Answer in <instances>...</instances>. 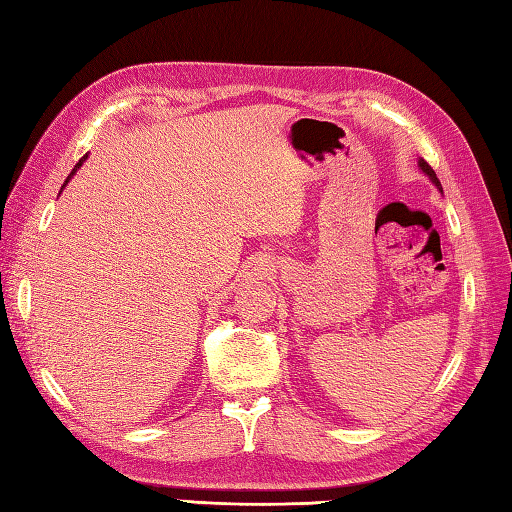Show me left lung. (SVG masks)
Masks as SVG:
<instances>
[{
	"label": "left lung",
	"instance_id": "obj_1",
	"mask_svg": "<svg viewBox=\"0 0 512 512\" xmlns=\"http://www.w3.org/2000/svg\"><path fill=\"white\" fill-rule=\"evenodd\" d=\"M420 167H422V171H424V173H427V176L431 178V182H433V184H436V187H438V189H442V187H440V180H438V176H436V171H433V169H431V165H429V162H427V160H420Z\"/></svg>",
	"mask_w": 512,
	"mask_h": 512
}]
</instances>
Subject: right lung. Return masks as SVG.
I'll list each match as a JSON object with an SVG mask.
<instances>
[{
    "instance_id": "obj_1",
    "label": "right lung",
    "mask_w": 512,
    "mask_h": 512,
    "mask_svg": "<svg viewBox=\"0 0 512 512\" xmlns=\"http://www.w3.org/2000/svg\"><path fill=\"white\" fill-rule=\"evenodd\" d=\"M83 160H85V156H83V158H81V160H79V162H76V167H74V169H72V173H70V176H68V180H70V178H72V176H74V171H76V169H79V167H81V162H83ZM68 180H65V182H68ZM63 187H65V184H63Z\"/></svg>"
}]
</instances>
